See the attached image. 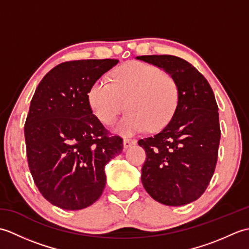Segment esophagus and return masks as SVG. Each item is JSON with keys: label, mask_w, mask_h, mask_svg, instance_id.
Listing matches in <instances>:
<instances>
[{"label": "esophagus", "mask_w": 249, "mask_h": 249, "mask_svg": "<svg viewBox=\"0 0 249 249\" xmlns=\"http://www.w3.org/2000/svg\"><path fill=\"white\" fill-rule=\"evenodd\" d=\"M137 143V141L134 139H129V138H124V149H128L131 145H134Z\"/></svg>", "instance_id": "esophagus-1"}]
</instances>
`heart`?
<instances>
[{
    "mask_svg": "<svg viewBox=\"0 0 249 249\" xmlns=\"http://www.w3.org/2000/svg\"><path fill=\"white\" fill-rule=\"evenodd\" d=\"M89 103L97 119L111 125L123 112H129L116 126L119 133L133 135L163 127L171 120L178 103L176 81L160 70L145 63H129L113 73V83L95 81L89 91Z\"/></svg>",
    "mask_w": 249,
    "mask_h": 249,
    "instance_id": "obj_1",
    "label": "heart"
}]
</instances>
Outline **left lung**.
<instances>
[{
  "label": "left lung",
  "instance_id": "8db88e82",
  "mask_svg": "<svg viewBox=\"0 0 249 249\" xmlns=\"http://www.w3.org/2000/svg\"><path fill=\"white\" fill-rule=\"evenodd\" d=\"M162 68L178 88V103L160 133L140 139L146 160L141 181L160 203L178 206L200 198L209 186L218 157L220 126L213 89L202 73L181 57L141 55Z\"/></svg>",
  "mask_w": 249,
  "mask_h": 249
}]
</instances>
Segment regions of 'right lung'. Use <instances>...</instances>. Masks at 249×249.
Wrapping results in <instances>:
<instances>
[{"instance_id": "1", "label": "right lung", "mask_w": 249, "mask_h": 249, "mask_svg": "<svg viewBox=\"0 0 249 249\" xmlns=\"http://www.w3.org/2000/svg\"><path fill=\"white\" fill-rule=\"evenodd\" d=\"M119 60L64 62L36 88L24 124L28 163L43 197L61 209L92 205L106 185L105 166L121 154L123 139L93 114L92 84Z\"/></svg>"}]
</instances>
